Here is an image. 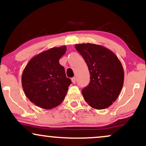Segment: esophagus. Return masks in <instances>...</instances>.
I'll use <instances>...</instances> for the list:
<instances>
[{"instance_id":"obj_1","label":"esophagus","mask_w":146,"mask_h":146,"mask_svg":"<svg viewBox=\"0 0 146 146\" xmlns=\"http://www.w3.org/2000/svg\"><path fill=\"white\" fill-rule=\"evenodd\" d=\"M71 81L73 84H75V82H76V78L75 77H73V78H71Z\"/></svg>"}]
</instances>
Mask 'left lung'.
<instances>
[{"instance_id":"8db88e82","label":"left lung","mask_w":146,"mask_h":146,"mask_svg":"<svg viewBox=\"0 0 146 146\" xmlns=\"http://www.w3.org/2000/svg\"><path fill=\"white\" fill-rule=\"evenodd\" d=\"M75 48L83 57L90 73V82L83 97L95 109L108 108L118 98L123 84L124 73L120 61L108 48L94 44H79Z\"/></svg>"}]
</instances>
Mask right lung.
I'll return each instance as SVG.
<instances>
[{"instance_id": "right-lung-1", "label": "right lung", "mask_w": 146, "mask_h": 146, "mask_svg": "<svg viewBox=\"0 0 146 146\" xmlns=\"http://www.w3.org/2000/svg\"><path fill=\"white\" fill-rule=\"evenodd\" d=\"M66 46L52 48L33 58L22 75L25 95L32 103L44 109H51L64 100L71 79L66 78L59 60Z\"/></svg>"}]
</instances>
